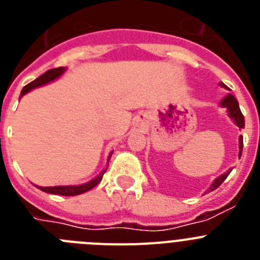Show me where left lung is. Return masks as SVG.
Segmentation results:
<instances>
[{
    "mask_svg": "<svg viewBox=\"0 0 260 260\" xmlns=\"http://www.w3.org/2000/svg\"><path fill=\"white\" fill-rule=\"evenodd\" d=\"M220 86L224 87V88H226V89H229L224 83H220ZM220 105H221L222 108H226V109H228L229 117L233 119V122L236 123L238 127L240 128L245 127V118H243V114L241 113L240 105H238L237 100H236V98H234L233 95H231V93H229V95L225 96V98L221 100V103H220ZM242 147H243V138H242V135H241L240 137V153H238V157H241V155H242ZM231 172H232V169H229L226 173H224V174H221L220 177H217V178L213 181L212 185L210 186L208 191H213L215 189H217V187H219V186L224 182L225 178L229 176V173H231Z\"/></svg>",
    "mask_w": 260,
    "mask_h": 260,
    "instance_id": "1",
    "label": "left lung"
}]
</instances>
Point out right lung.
<instances>
[{"label": "right lung", "instance_id": "1", "mask_svg": "<svg viewBox=\"0 0 260 260\" xmlns=\"http://www.w3.org/2000/svg\"><path fill=\"white\" fill-rule=\"evenodd\" d=\"M63 71H65V68H57V69H50L48 70L47 73H44L43 75H40L39 78H36L35 80H32L31 83H28L27 86L23 87L22 92H20L19 98H23V96L26 95L27 92H29L31 89L36 88V87H40V86H44V84L49 83L52 80L57 79L58 77H61L63 74ZM113 151L110 152L109 158H108V161L110 160V156H112ZM108 169V165L105 169H103V172L99 174L98 177H95L93 180H91L89 182L83 183V185H73V186H53V187H41V186H38L39 189L41 191H45V192H49V194H57V195H65V197H73V195H79V194H83V192L88 191L91 190L92 187H95L100 181L103 180V176L104 173L107 172Z\"/></svg>", "mask_w": 260, "mask_h": 260}]
</instances>
